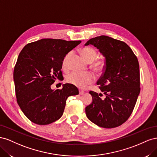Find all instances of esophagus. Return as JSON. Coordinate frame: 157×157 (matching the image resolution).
I'll return each instance as SVG.
<instances>
[{
    "instance_id": "1",
    "label": "esophagus",
    "mask_w": 157,
    "mask_h": 157,
    "mask_svg": "<svg viewBox=\"0 0 157 157\" xmlns=\"http://www.w3.org/2000/svg\"><path fill=\"white\" fill-rule=\"evenodd\" d=\"M84 94V92L82 91V90H79V94L80 95H82Z\"/></svg>"
}]
</instances>
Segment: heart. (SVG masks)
<instances>
[{
    "instance_id": "1",
    "label": "heart",
    "mask_w": 157,
    "mask_h": 157,
    "mask_svg": "<svg viewBox=\"0 0 157 157\" xmlns=\"http://www.w3.org/2000/svg\"><path fill=\"white\" fill-rule=\"evenodd\" d=\"M81 54L84 58L88 62H92L91 67L97 73H101L105 69V62L103 59H96L98 53L96 50L90 48V47H84L81 50ZM72 52H69L64 57L62 62L63 67L66 69L67 67V62ZM95 75L91 72H72L69 74L67 77V82L73 85H75L79 88H86L89 84H91L95 81Z\"/></svg>"
}]
</instances>
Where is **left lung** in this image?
I'll return each mask as SVG.
<instances>
[{"label": "left lung", "instance_id": "obj_1", "mask_svg": "<svg viewBox=\"0 0 157 157\" xmlns=\"http://www.w3.org/2000/svg\"><path fill=\"white\" fill-rule=\"evenodd\" d=\"M89 44L105 58V67L97 84L106 97L102 99V94L90 91L93 101L86 107V116L100 127H118L130 117L140 92L138 60L124 42L111 37L92 38L85 44Z\"/></svg>", "mask_w": 157, "mask_h": 157}]
</instances>
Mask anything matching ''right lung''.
I'll list each match as a JSON object with an SVG mask.
<instances>
[{
  "instance_id": "add662e5",
  "label": "right lung",
  "mask_w": 157,
  "mask_h": 157,
  "mask_svg": "<svg viewBox=\"0 0 157 157\" xmlns=\"http://www.w3.org/2000/svg\"><path fill=\"white\" fill-rule=\"evenodd\" d=\"M80 42L43 39L28 43L19 54L13 70L17 102L33 123L46 125L58 120L68 97L78 94L71 84L56 90L50 86L56 79L63 78L64 57Z\"/></svg>"
}]
</instances>
